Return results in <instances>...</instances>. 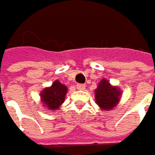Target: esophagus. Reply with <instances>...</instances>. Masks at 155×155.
I'll return each mask as SVG.
<instances>
[{
    "mask_svg": "<svg viewBox=\"0 0 155 155\" xmlns=\"http://www.w3.org/2000/svg\"><path fill=\"white\" fill-rule=\"evenodd\" d=\"M76 86H77L78 90H84V88H85V85L84 84H77Z\"/></svg>",
    "mask_w": 155,
    "mask_h": 155,
    "instance_id": "esophagus-1",
    "label": "esophagus"
}]
</instances>
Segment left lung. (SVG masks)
I'll use <instances>...</instances> for the list:
<instances>
[{"instance_id":"8db88e82","label":"left lung","mask_w":155,"mask_h":155,"mask_svg":"<svg viewBox=\"0 0 155 155\" xmlns=\"http://www.w3.org/2000/svg\"><path fill=\"white\" fill-rule=\"evenodd\" d=\"M121 94L118 87L111 85L107 79L103 78L95 89V101L102 110H111L118 104Z\"/></svg>"}]
</instances>
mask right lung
<instances>
[{"instance_id":"1","label":"right lung","mask_w":155,"mask_h":155,"mask_svg":"<svg viewBox=\"0 0 155 155\" xmlns=\"http://www.w3.org/2000/svg\"><path fill=\"white\" fill-rule=\"evenodd\" d=\"M67 90L68 88L66 85L60 83L59 80H56L52 84L50 87L45 88L40 93L41 101L49 110L58 109L59 107L64 102Z\"/></svg>"}]
</instances>
